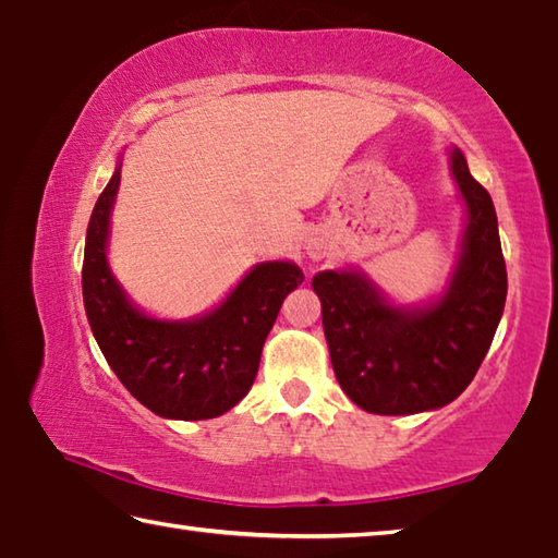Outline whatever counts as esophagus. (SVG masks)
<instances>
[{
    "label": "esophagus",
    "mask_w": 558,
    "mask_h": 558,
    "mask_svg": "<svg viewBox=\"0 0 558 558\" xmlns=\"http://www.w3.org/2000/svg\"><path fill=\"white\" fill-rule=\"evenodd\" d=\"M319 256H323V253H315V258H319Z\"/></svg>",
    "instance_id": "esophagus-1"
}]
</instances>
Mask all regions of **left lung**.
I'll use <instances>...</instances> for the list:
<instances>
[{"instance_id":"1","label":"left lung","mask_w":558,"mask_h":558,"mask_svg":"<svg viewBox=\"0 0 558 558\" xmlns=\"http://www.w3.org/2000/svg\"><path fill=\"white\" fill-rule=\"evenodd\" d=\"M450 174L465 204L458 258L436 295L396 302L364 268L319 270L329 359L342 391L379 415L436 411L475 379L507 300V268L493 199L472 179L460 147Z\"/></svg>"}]
</instances>
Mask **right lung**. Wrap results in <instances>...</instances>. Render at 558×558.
<instances>
[{
	"instance_id": "add662e5",
	"label": "right lung",
	"mask_w": 558,
	"mask_h": 558,
	"mask_svg": "<svg viewBox=\"0 0 558 558\" xmlns=\"http://www.w3.org/2000/svg\"><path fill=\"white\" fill-rule=\"evenodd\" d=\"M120 167L122 155L86 233L83 305L93 337L122 386L153 413L172 421L216 418L251 391L282 300L305 276L292 260L256 263L219 305L202 315H147L120 286L108 260Z\"/></svg>"
}]
</instances>
